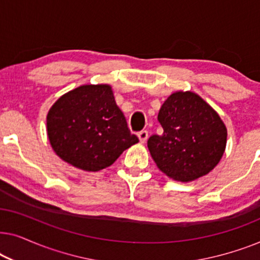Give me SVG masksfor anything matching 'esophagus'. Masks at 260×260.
<instances>
[{
	"label": "esophagus",
	"mask_w": 260,
	"mask_h": 260,
	"mask_svg": "<svg viewBox=\"0 0 260 260\" xmlns=\"http://www.w3.org/2000/svg\"><path fill=\"white\" fill-rule=\"evenodd\" d=\"M138 138H140L141 143H145V141L148 140V131L147 130H142L138 133Z\"/></svg>",
	"instance_id": "esophagus-1"
}]
</instances>
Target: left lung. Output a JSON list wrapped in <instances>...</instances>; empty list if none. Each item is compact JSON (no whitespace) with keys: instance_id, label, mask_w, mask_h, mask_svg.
Masks as SVG:
<instances>
[{"instance_id":"1","label":"left lung","mask_w":260,"mask_h":260,"mask_svg":"<svg viewBox=\"0 0 260 260\" xmlns=\"http://www.w3.org/2000/svg\"><path fill=\"white\" fill-rule=\"evenodd\" d=\"M157 119L163 133L150 136L148 148L162 173L189 182L215 168L225 152L227 129L200 95L174 92L163 103Z\"/></svg>"}]
</instances>
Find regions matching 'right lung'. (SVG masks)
<instances>
[{
  "mask_svg": "<svg viewBox=\"0 0 260 260\" xmlns=\"http://www.w3.org/2000/svg\"><path fill=\"white\" fill-rule=\"evenodd\" d=\"M47 135L62 161L86 172L110 167L138 142L106 84L83 85L61 95L48 111Z\"/></svg>",
  "mask_w": 260,
  "mask_h": 260,
  "instance_id": "1",
  "label": "right lung"
}]
</instances>
